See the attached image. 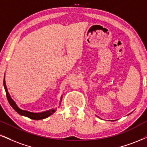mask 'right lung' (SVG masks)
Masks as SVG:
<instances>
[{
  "instance_id": "right-lung-1",
  "label": "right lung",
  "mask_w": 147,
  "mask_h": 147,
  "mask_svg": "<svg viewBox=\"0 0 147 147\" xmlns=\"http://www.w3.org/2000/svg\"><path fill=\"white\" fill-rule=\"evenodd\" d=\"M3 84H4L5 90V92H6L7 100H8L9 103V104L11 105V106L12 108L18 112V113H19L20 115L26 116V117L30 118V119H35V120H39V119H46V118L48 117L49 116L52 115V114L57 110V109L55 110L52 109V110H47V111H44L42 112H37V113H36V112H32L27 111V110H22L17 106L16 103L13 101V99L11 97V96L9 95V93H8V90H7V88L6 86V84H5V78H4V80H3ZM61 100H62V97H61Z\"/></svg>"
}]
</instances>
